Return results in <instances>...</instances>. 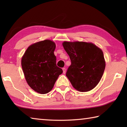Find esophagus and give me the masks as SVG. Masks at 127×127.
<instances>
[{"mask_svg": "<svg viewBox=\"0 0 127 127\" xmlns=\"http://www.w3.org/2000/svg\"><path fill=\"white\" fill-rule=\"evenodd\" d=\"M62 69H63V73L65 74V72H66V69L65 68H62Z\"/></svg>", "mask_w": 127, "mask_h": 127, "instance_id": "1", "label": "esophagus"}]
</instances>
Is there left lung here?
Returning a JSON list of instances; mask_svg holds the SVG:
<instances>
[{
	"label": "left lung",
	"instance_id": "1",
	"mask_svg": "<svg viewBox=\"0 0 127 127\" xmlns=\"http://www.w3.org/2000/svg\"><path fill=\"white\" fill-rule=\"evenodd\" d=\"M63 46L71 61L66 76L73 87L80 92L93 89L101 80L105 68L102 51L90 42L64 41Z\"/></svg>",
	"mask_w": 127,
	"mask_h": 127
}]
</instances>
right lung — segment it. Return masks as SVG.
Masks as SVG:
<instances>
[{"label": "right lung", "instance_id": "add662e5", "mask_svg": "<svg viewBox=\"0 0 127 127\" xmlns=\"http://www.w3.org/2000/svg\"><path fill=\"white\" fill-rule=\"evenodd\" d=\"M55 44L45 40L30 45L22 58L21 65L30 87L41 94L50 92L63 70L57 66Z\"/></svg>", "mask_w": 127, "mask_h": 127}]
</instances>
